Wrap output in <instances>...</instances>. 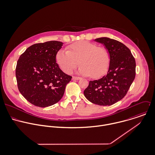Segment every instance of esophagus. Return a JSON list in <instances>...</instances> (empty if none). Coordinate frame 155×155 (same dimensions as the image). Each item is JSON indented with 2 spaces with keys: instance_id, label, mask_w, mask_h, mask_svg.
I'll list each match as a JSON object with an SVG mask.
<instances>
[{
  "instance_id": "obj_1",
  "label": "esophagus",
  "mask_w": 155,
  "mask_h": 155,
  "mask_svg": "<svg viewBox=\"0 0 155 155\" xmlns=\"http://www.w3.org/2000/svg\"><path fill=\"white\" fill-rule=\"evenodd\" d=\"M72 79H73V80H80V79H81V77L73 76V77H72Z\"/></svg>"
}]
</instances>
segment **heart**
Listing matches in <instances>:
<instances>
[{
  "label": "heart",
  "instance_id": "obj_1",
  "mask_svg": "<svg viewBox=\"0 0 155 155\" xmlns=\"http://www.w3.org/2000/svg\"><path fill=\"white\" fill-rule=\"evenodd\" d=\"M56 61L62 71L68 74L72 72L80 62V74L97 78L107 72L110 54L105 47H97L89 41H80L68 46V50H59Z\"/></svg>",
  "mask_w": 155,
  "mask_h": 155
}]
</instances>
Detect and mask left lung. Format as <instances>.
<instances>
[{
  "label": "left lung",
  "instance_id": "8db88e82",
  "mask_svg": "<svg viewBox=\"0 0 155 155\" xmlns=\"http://www.w3.org/2000/svg\"><path fill=\"white\" fill-rule=\"evenodd\" d=\"M110 54V64L106 75L90 81L84 90L85 97L99 105H111L125 96L135 77L136 63L130 50L123 43L106 37L97 38Z\"/></svg>",
  "mask_w": 155,
  "mask_h": 155
}]
</instances>
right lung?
<instances>
[{
	"label": "right lung",
	"mask_w": 155,
	"mask_h": 155,
	"mask_svg": "<svg viewBox=\"0 0 155 155\" xmlns=\"http://www.w3.org/2000/svg\"><path fill=\"white\" fill-rule=\"evenodd\" d=\"M63 43L57 41L28 47L18 59L15 75L18 89L31 104L47 107L59 102L72 77L64 74L56 61Z\"/></svg>",
	"instance_id": "right-lung-1"
}]
</instances>
